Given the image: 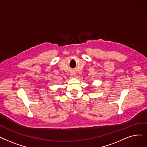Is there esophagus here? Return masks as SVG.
Segmentation results:
<instances>
[{
    "label": "esophagus",
    "instance_id": "1",
    "mask_svg": "<svg viewBox=\"0 0 147 147\" xmlns=\"http://www.w3.org/2000/svg\"><path fill=\"white\" fill-rule=\"evenodd\" d=\"M76 74H74V73L71 74V78H76Z\"/></svg>",
    "mask_w": 147,
    "mask_h": 147
}]
</instances>
